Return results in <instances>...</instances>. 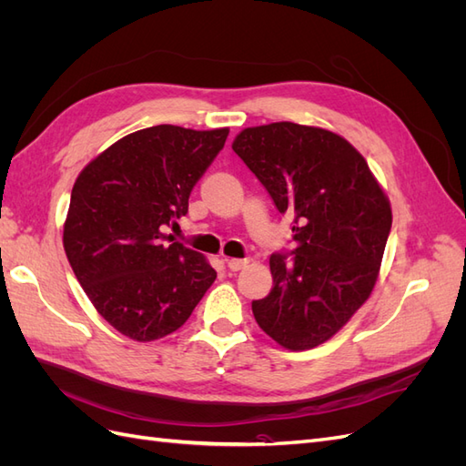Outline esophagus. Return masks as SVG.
<instances>
[{
    "label": "esophagus",
    "instance_id": "esophagus-1",
    "mask_svg": "<svg viewBox=\"0 0 466 466\" xmlns=\"http://www.w3.org/2000/svg\"><path fill=\"white\" fill-rule=\"evenodd\" d=\"M248 264V260L247 258H229L228 260V268L231 272H238V270H243V268Z\"/></svg>",
    "mask_w": 466,
    "mask_h": 466
}]
</instances>
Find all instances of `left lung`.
Listing matches in <instances>:
<instances>
[{
  "instance_id": "obj_1",
  "label": "left lung",
  "mask_w": 466,
  "mask_h": 466,
  "mask_svg": "<svg viewBox=\"0 0 466 466\" xmlns=\"http://www.w3.org/2000/svg\"><path fill=\"white\" fill-rule=\"evenodd\" d=\"M231 147L279 214L295 216L293 257H270L274 288L252 301V315L288 350L324 344L375 288L392 223L387 194L363 155L330 130L272 122L245 128Z\"/></svg>"
}]
</instances>
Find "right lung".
I'll return each mask as SVG.
<instances>
[{"label":"right lung","instance_id":"add662e5","mask_svg":"<svg viewBox=\"0 0 466 466\" xmlns=\"http://www.w3.org/2000/svg\"><path fill=\"white\" fill-rule=\"evenodd\" d=\"M228 136L151 126L96 155L76 180L66 257L98 315L136 342L178 330L214 284L209 262L167 229L187 216L194 185Z\"/></svg>","mask_w":466,"mask_h":466}]
</instances>
